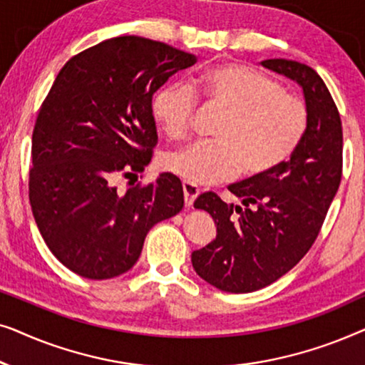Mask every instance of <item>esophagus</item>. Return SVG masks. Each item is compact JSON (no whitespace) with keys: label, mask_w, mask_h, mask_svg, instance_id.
Returning <instances> with one entry per match:
<instances>
[{"label":"esophagus","mask_w":365,"mask_h":365,"mask_svg":"<svg viewBox=\"0 0 365 365\" xmlns=\"http://www.w3.org/2000/svg\"><path fill=\"white\" fill-rule=\"evenodd\" d=\"M182 192H184V202H186V206H192V202L196 201V197L199 196V189L194 186V184L184 181Z\"/></svg>","instance_id":"1"}]
</instances>
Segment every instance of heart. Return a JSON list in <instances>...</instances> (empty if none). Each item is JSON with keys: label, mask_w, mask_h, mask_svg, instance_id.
<instances>
[{"label": "heart", "mask_w": 365, "mask_h": 365, "mask_svg": "<svg viewBox=\"0 0 365 365\" xmlns=\"http://www.w3.org/2000/svg\"><path fill=\"white\" fill-rule=\"evenodd\" d=\"M199 96L224 113L214 143H199L164 159V168L194 186L236 176L262 178L291 158L307 128L301 98L284 93L276 79L241 64H217L199 74ZM199 106L187 84H168L153 98V114L174 141L191 134Z\"/></svg>", "instance_id": "b5f03b06"}]
</instances>
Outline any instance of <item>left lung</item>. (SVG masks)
Returning <instances> with one entry per match:
<instances>
[{
	"label": "left lung",
	"instance_id": "1",
	"mask_svg": "<svg viewBox=\"0 0 365 365\" xmlns=\"http://www.w3.org/2000/svg\"><path fill=\"white\" fill-rule=\"evenodd\" d=\"M262 66L302 88L307 128L291 159L276 171L229 186L242 206L226 204L211 191L194 202L217 226L216 239L192 252L194 271L234 294L269 286L306 256L342 178V123L322 78L292 59H266Z\"/></svg>",
	"mask_w": 365,
	"mask_h": 365
}]
</instances>
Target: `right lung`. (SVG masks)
<instances>
[{
  "instance_id": "add662e5",
  "label": "right lung",
  "mask_w": 365,
  "mask_h": 365,
  "mask_svg": "<svg viewBox=\"0 0 365 365\" xmlns=\"http://www.w3.org/2000/svg\"><path fill=\"white\" fill-rule=\"evenodd\" d=\"M196 56L141 36H118L61 68L33 129L29 202L56 259L88 279H111L141 256L154 224L184 206L171 173L118 191L158 144L153 94Z\"/></svg>"
}]
</instances>
